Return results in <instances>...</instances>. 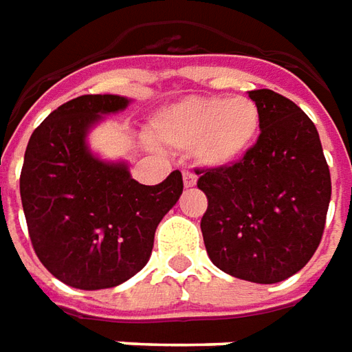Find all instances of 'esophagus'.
I'll return each instance as SVG.
<instances>
[{
	"mask_svg": "<svg viewBox=\"0 0 352 352\" xmlns=\"http://www.w3.org/2000/svg\"><path fill=\"white\" fill-rule=\"evenodd\" d=\"M183 183H185L186 188H190V186L196 185V175L192 171H183Z\"/></svg>",
	"mask_w": 352,
	"mask_h": 352,
	"instance_id": "1",
	"label": "esophagus"
}]
</instances>
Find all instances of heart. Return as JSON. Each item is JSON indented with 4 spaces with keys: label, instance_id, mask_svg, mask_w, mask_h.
<instances>
[{
    "label": "heart",
    "instance_id": "1",
    "mask_svg": "<svg viewBox=\"0 0 352 352\" xmlns=\"http://www.w3.org/2000/svg\"><path fill=\"white\" fill-rule=\"evenodd\" d=\"M260 131L262 111L254 100L190 96L157 111L150 125V138L167 148H195L200 164L226 167L241 162L252 150Z\"/></svg>",
    "mask_w": 352,
    "mask_h": 352
}]
</instances>
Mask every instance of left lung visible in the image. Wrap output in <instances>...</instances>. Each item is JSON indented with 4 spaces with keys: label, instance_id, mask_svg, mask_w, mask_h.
<instances>
[{
    "label": "left lung",
    "instance_id": "obj_1",
    "mask_svg": "<svg viewBox=\"0 0 352 352\" xmlns=\"http://www.w3.org/2000/svg\"><path fill=\"white\" fill-rule=\"evenodd\" d=\"M262 111L256 144L233 166L196 171L208 196L200 229L229 276L277 283L307 266L322 241L331 177L310 117L274 90H250Z\"/></svg>",
    "mask_w": 352,
    "mask_h": 352
}]
</instances>
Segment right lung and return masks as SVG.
<instances>
[{"instance_id":"obj_1","label":"right lung","mask_w":352,"mask_h":352,"mask_svg":"<svg viewBox=\"0 0 352 352\" xmlns=\"http://www.w3.org/2000/svg\"><path fill=\"white\" fill-rule=\"evenodd\" d=\"M129 104L117 94L78 96L45 117L26 146L21 200L30 241L45 270L75 289H109L138 274L183 192L181 171L140 185L126 162L90 150V131Z\"/></svg>"}]
</instances>
